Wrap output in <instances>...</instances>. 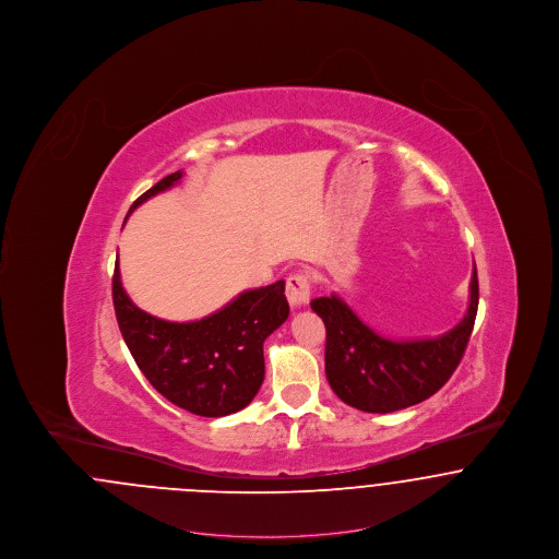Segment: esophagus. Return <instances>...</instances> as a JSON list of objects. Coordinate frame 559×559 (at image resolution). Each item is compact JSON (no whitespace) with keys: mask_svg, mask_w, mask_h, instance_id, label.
<instances>
[{"mask_svg":"<svg viewBox=\"0 0 559 559\" xmlns=\"http://www.w3.org/2000/svg\"><path fill=\"white\" fill-rule=\"evenodd\" d=\"M312 293V283L310 276L304 272H295L287 278V299L293 308H301L308 304Z\"/></svg>","mask_w":559,"mask_h":559,"instance_id":"34e87169","label":"esophagus"}]
</instances>
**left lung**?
I'll return each mask as SVG.
<instances>
[{
    "mask_svg": "<svg viewBox=\"0 0 559 559\" xmlns=\"http://www.w3.org/2000/svg\"><path fill=\"white\" fill-rule=\"evenodd\" d=\"M478 272L469 285V308L451 331L411 342L374 333L340 295L312 299L326 326L324 372L331 390L365 413H394L433 396L459 367L478 314Z\"/></svg>",
    "mask_w": 559,
    "mask_h": 559,
    "instance_id": "left-lung-1",
    "label": "left lung"
}]
</instances>
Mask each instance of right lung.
<instances>
[{
    "label": "right lung",
    "mask_w": 559,
    "mask_h": 559,
    "mask_svg": "<svg viewBox=\"0 0 559 559\" xmlns=\"http://www.w3.org/2000/svg\"><path fill=\"white\" fill-rule=\"evenodd\" d=\"M169 174L133 201L130 213L151 197L178 185ZM112 304L121 335L138 369L160 396L199 417H226L255 399L264 381V342L287 317L285 281L242 292L222 310L192 322H169L140 310L112 274Z\"/></svg>",
    "instance_id": "1"
}]
</instances>
